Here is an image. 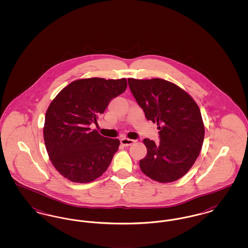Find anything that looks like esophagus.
Listing matches in <instances>:
<instances>
[{"mask_svg":"<svg viewBox=\"0 0 248 248\" xmlns=\"http://www.w3.org/2000/svg\"><path fill=\"white\" fill-rule=\"evenodd\" d=\"M134 142H135L134 140H130V139H127V138H124V139L121 140V144L124 145V146H125V147L132 145Z\"/></svg>","mask_w":248,"mask_h":248,"instance_id":"1","label":"esophagus"}]
</instances>
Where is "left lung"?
Instances as JSON below:
<instances>
[{
    "label": "left lung",
    "instance_id": "8db88e82",
    "mask_svg": "<svg viewBox=\"0 0 248 248\" xmlns=\"http://www.w3.org/2000/svg\"><path fill=\"white\" fill-rule=\"evenodd\" d=\"M128 84L146 118L157 123L161 140H143L147 155L140 161V169L155 181H176L200 154L204 138L200 108L185 90L166 80L129 78Z\"/></svg>",
    "mask_w": 248,
    "mask_h": 248
}]
</instances>
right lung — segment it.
<instances>
[{"mask_svg": "<svg viewBox=\"0 0 248 248\" xmlns=\"http://www.w3.org/2000/svg\"><path fill=\"white\" fill-rule=\"evenodd\" d=\"M125 78H87L71 82L48 107L44 140L51 163L72 182L88 183L100 177L118 151V139L102 137L96 124L109 101L125 91Z\"/></svg>", "mask_w": 248, "mask_h": 248, "instance_id": "add662e5", "label": "right lung"}]
</instances>
